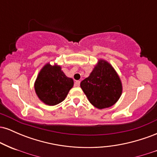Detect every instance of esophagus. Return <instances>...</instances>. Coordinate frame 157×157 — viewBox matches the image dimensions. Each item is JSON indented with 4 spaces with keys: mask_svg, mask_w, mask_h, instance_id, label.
<instances>
[{
    "mask_svg": "<svg viewBox=\"0 0 157 157\" xmlns=\"http://www.w3.org/2000/svg\"><path fill=\"white\" fill-rule=\"evenodd\" d=\"M80 81H79V80L75 81V86H76V87H79V86H80Z\"/></svg>",
    "mask_w": 157,
    "mask_h": 157,
    "instance_id": "34e87169",
    "label": "esophagus"
}]
</instances>
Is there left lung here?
I'll list each match as a JSON object with an SVG mask.
<instances>
[{
  "label": "left lung",
  "instance_id": "8db88e82",
  "mask_svg": "<svg viewBox=\"0 0 157 157\" xmlns=\"http://www.w3.org/2000/svg\"><path fill=\"white\" fill-rule=\"evenodd\" d=\"M80 87L94 107L105 109L114 105L122 94L120 77L111 64L99 60L89 77L80 82Z\"/></svg>",
  "mask_w": 157,
  "mask_h": 157
}]
</instances>
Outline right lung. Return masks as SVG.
Masks as SVG:
<instances>
[{"label":"right lung","instance_id":"right-lung-1","mask_svg":"<svg viewBox=\"0 0 157 157\" xmlns=\"http://www.w3.org/2000/svg\"><path fill=\"white\" fill-rule=\"evenodd\" d=\"M74 81L66 77L59 66L47 63L40 70L35 83L40 100L48 105H55L65 100Z\"/></svg>","mask_w":157,"mask_h":157}]
</instances>
